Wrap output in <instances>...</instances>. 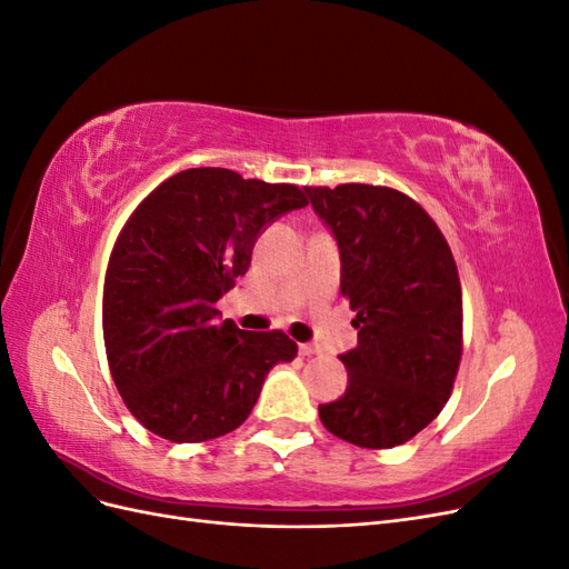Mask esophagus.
I'll return each mask as SVG.
<instances>
[{"label":"esophagus","mask_w":569,"mask_h":569,"mask_svg":"<svg viewBox=\"0 0 569 569\" xmlns=\"http://www.w3.org/2000/svg\"><path fill=\"white\" fill-rule=\"evenodd\" d=\"M299 353L301 356H316V353H320V349L316 347V343H299Z\"/></svg>","instance_id":"1"}]
</instances>
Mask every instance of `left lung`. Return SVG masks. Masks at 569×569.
<instances>
[{
	"label": "left lung",
	"mask_w": 569,
	"mask_h": 569,
	"mask_svg": "<svg viewBox=\"0 0 569 569\" xmlns=\"http://www.w3.org/2000/svg\"><path fill=\"white\" fill-rule=\"evenodd\" d=\"M332 230L358 347L339 356L349 387L318 406L327 432L360 449L416 437L449 401L462 356V289L446 237L393 187H303Z\"/></svg>",
	"instance_id": "obj_1"
}]
</instances>
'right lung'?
<instances>
[{
	"label": "right lung",
	"instance_id": "right-lung-1",
	"mask_svg": "<svg viewBox=\"0 0 569 569\" xmlns=\"http://www.w3.org/2000/svg\"><path fill=\"white\" fill-rule=\"evenodd\" d=\"M308 199L297 184L189 168L163 180L120 230L104 280V347L134 420L173 443L242 425L272 366L297 358L282 330L244 332L218 318L258 234Z\"/></svg>",
	"mask_w": 569,
	"mask_h": 569
}]
</instances>
